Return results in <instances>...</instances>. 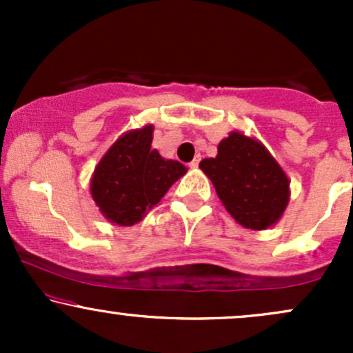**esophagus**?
Wrapping results in <instances>:
<instances>
[{
    "instance_id": "esophagus-1",
    "label": "esophagus",
    "mask_w": 353,
    "mask_h": 353,
    "mask_svg": "<svg viewBox=\"0 0 353 353\" xmlns=\"http://www.w3.org/2000/svg\"><path fill=\"white\" fill-rule=\"evenodd\" d=\"M199 161H201L199 156H196V157H194V159L189 163V168H190V169H196L197 165H199Z\"/></svg>"
}]
</instances>
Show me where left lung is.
Masks as SVG:
<instances>
[{"mask_svg": "<svg viewBox=\"0 0 353 353\" xmlns=\"http://www.w3.org/2000/svg\"><path fill=\"white\" fill-rule=\"evenodd\" d=\"M199 168L216 188L225 210L242 228H272L289 205V177L255 137L229 132L219 143L217 156L202 159Z\"/></svg>", "mask_w": 353, "mask_h": 353, "instance_id": "obj_1", "label": "left lung"}]
</instances>
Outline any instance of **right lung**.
<instances>
[{"label": "right lung", "instance_id": "obj_1", "mask_svg": "<svg viewBox=\"0 0 353 353\" xmlns=\"http://www.w3.org/2000/svg\"><path fill=\"white\" fill-rule=\"evenodd\" d=\"M154 125L131 129L114 141L94 168L89 192L99 212L116 225H134L181 179L188 168L152 149Z\"/></svg>", "mask_w": 353, "mask_h": 353}]
</instances>
